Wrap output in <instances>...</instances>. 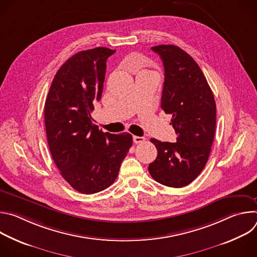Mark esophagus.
<instances>
[{
  "mask_svg": "<svg viewBox=\"0 0 257 257\" xmlns=\"http://www.w3.org/2000/svg\"><path fill=\"white\" fill-rule=\"evenodd\" d=\"M133 141L134 143H142L145 141V138L143 136H133Z\"/></svg>",
  "mask_w": 257,
  "mask_h": 257,
  "instance_id": "1",
  "label": "esophagus"
}]
</instances>
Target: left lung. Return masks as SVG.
<instances>
[{
  "label": "left lung",
  "instance_id": "8db88e82",
  "mask_svg": "<svg viewBox=\"0 0 257 257\" xmlns=\"http://www.w3.org/2000/svg\"><path fill=\"white\" fill-rule=\"evenodd\" d=\"M152 50L164 64L161 107L172 115L170 124L177 142L151 139L158 157L149 171L165 186L185 187L202 172L208 160L215 131V101L201 69L190 55L174 45Z\"/></svg>",
  "mask_w": 257,
  "mask_h": 257
}]
</instances>
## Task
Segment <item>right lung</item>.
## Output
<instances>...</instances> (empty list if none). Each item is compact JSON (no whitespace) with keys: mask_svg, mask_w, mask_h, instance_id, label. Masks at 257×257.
I'll return each instance as SVG.
<instances>
[{"mask_svg":"<svg viewBox=\"0 0 257 257\" xmlns=\"http://www.w3.org/2000/svg\"><path fill=\"white\" fill-rule=\"evenodd\" d=\"M116 51L95 48L69 58L58 70L45 103L49 149L62 177L80 193L106 189L117 179L132 135L102 132L91 122L100 100L106 60Z\"/></svg>","mask_w":257,"mask_h":257,"instance_id":"1","label":"right lung"}]
</instances>
